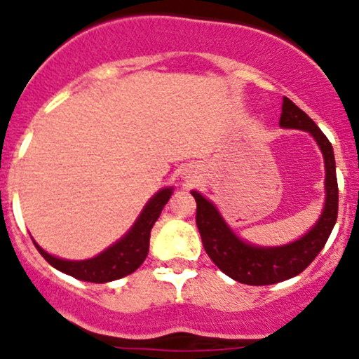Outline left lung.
<instances>
[{
	"instance_id": "left-lung-1",
	"label": "left lung",
	"mask_w": 359,
	"mask_h": 359,
	"mask_svg": "<svg viewBox=\"0 0 359 359\" xmlns=\"http://www.w3.org/2000/svg\"><path fill=\"white\" fill-rule=\"evenodd\" d=\"M280 126L304 130L314 137L324 155L325 163V203L320 217L309 231L297 241L283 246H255L243 241L231 231L219 211L211 201L197 191H192L197 203L196 222L205 253L222 273L246 285H271L295 277L314 262L324 248L329 234L337 219V179L334 151L327 137L319 126L295 106L288 97H283Z\"/></svg>"
}]
</instances>
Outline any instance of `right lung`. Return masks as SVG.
I'll return each instance as SVG.
<instances>
[{"instance_id": "obj_1", "label": "right lung", "mask_w": 359, "mask_h": 359, "mask_svg": "<svg viewBox=\"0 0 359 359\" xmlns=\"http://www.w3.org/2000/svg\"><path fill=\"white\" fill-rule=\"evenodd\" d=\"M172 187L162 189L156 192L150 201H148L142 214L138 216L133 228L128 231L121 240L109 246L97 257L89 259H81V262H72V259H62L48 255L47 251L40 248L35 243L36 250L42 257L47 259L53 269L60 270L62 273H67L77 280L93 283H106L113 280L123 278L126 275L133 273L135 270L145 262L148 255V246H150V231L154 228L155 221L158 219L163 205L170 199Z\"/></svg>"}]
</instances>
